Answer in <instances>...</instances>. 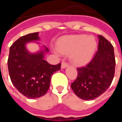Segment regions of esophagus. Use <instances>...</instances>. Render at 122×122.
Listing matches in <instances>:
<instances>
[{
  "label": "esophagus",
  "instance_id": "obj_1",
  "mask_svg": "<svg viewBox=\"0 0 122 122\" xmlns=\"http://www.w3.org/2000/svg\"><path fill=\"white\" fill-rule=\"evenodd\" d=\"M68 66V64L66 63L65 62H62L61 63V69H65Z\"/></svg>",
  "mask_w": 122,
  "mask_h": 122
}]
</instances>
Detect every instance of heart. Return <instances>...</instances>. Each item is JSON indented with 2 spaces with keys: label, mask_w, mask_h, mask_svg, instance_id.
I'll return each instance as SVG.
<instances>
[{
  "label": "heart",
  "mask_w": 122,
  "mask_h": 122,
  "mask_svg": "<svg viewBox=\"0 0 122 122\" xmlns=\"http://www.w3.org/2000/svg\"><path fill=\"white\" fill-rule=\"evenodd\" d=\"M57 48V53H71L70 59L73 64L84 66L92 60L97 48V41L92 36L69 35L58 40Z\"/></svg>",
  "instance_id": "1"
}]
</instances>
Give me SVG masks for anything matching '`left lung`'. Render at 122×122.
Returning <instances> with one entry per match:
<instances>
[{
	"instance_id": "obj_1",
	"label": "left lung",
	"mask_w": 122,
	"mask_h": 122,
	"mask_svg": "<svg viewBox=\"0 0 122 122\" xmlns=\"http://www.w3.org/2000/svg\"><path fill=\"white\" fill-rule=\"evenodd\" d=\"M98 51L92 61L84 67L78 68L76 80L71 88L78 97L93 100L107 91L112 83L115 71V57L112 45L98 35Z\"/></svg>"
}]
</instances>
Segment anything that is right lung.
<instances>
[{"mask_svg": "<svg viewBox=\"0 0 122 122\" xmlns=\"http://www.w3.org/2000/svg\"><path fill=\"white\" fill-rule=\"evenodd\" d=\"M39 32L30 33L20 37L10 48L8 66L12 84L29 99L43 96L50 87L52 74L61 69V64L50 65L45 60L49 50L36 41L40 40ZM39 44L40 50L35 53L28 50V43Z\"/></svg>", "mask_w": 122, "mask_h": 122, "instance_id": "add662e5", "label": "right lung"}]
</instances>
